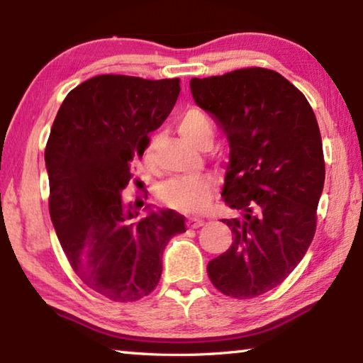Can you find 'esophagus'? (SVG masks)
Wrapping results in <instances>:
<instances>
[{"label":"esophagus","mask_w":363,"mask_h":363,"mask_svg":"<svg viewBox=\"0 0 363 363\" xmlns=\"http://www.w3.org/2000/svg\"><path fill=\"white\" fill-rule=\"evenodd\" d=\"M205 220L201 218H189L187 219V225L190 227V229H199L200 225H203Z\"/></svg>","instance_id":"1"}]
</instances>
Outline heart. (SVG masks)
<instances>
[{"label":"heart","mask_w":363,"mask_h":363,"mask_svg":"<svg viewBox=\"0 0 363 363\" xmlns=\"http://www.w3.org/2000/svg\"><path fill=\"white\" fill-rule=\"evenodd\" d=\"M177 128L184 138L190 143L205 149L211 144L213 123L203 110L190 107L182 112L177 120ZM162 133L152 134L144 149V158L152 162L155 157ZM214 192H216V177L211 174L181 176L169 179L158 187V199L164 206L181 213H200L210 205Z\"/></svg>","instance_id":"heart-1"}]
</instances>
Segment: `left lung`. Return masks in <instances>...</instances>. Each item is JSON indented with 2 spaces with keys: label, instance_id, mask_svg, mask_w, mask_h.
I'll use <instances>...</instances> for the list:
<instances>
[{
  "label": "left lung",
  "instance_id": "1",
  "mask_svg": "<svg viewBox=\"0 0 363 363\" xmlns=\"http://www.w3.org/2000/svg\"><path fill=\"white\" fill-rule=\"evenodd\" d=\"M196 106L230 145L223 199L232 245L208 262L220 293L248 299L280 285L314 238L325 182L320 130L304 94L280 73L250 67L190 79Z\"/></svg>",
  "mask_w": 363,
  "mask_h": 363
}]
</instances>
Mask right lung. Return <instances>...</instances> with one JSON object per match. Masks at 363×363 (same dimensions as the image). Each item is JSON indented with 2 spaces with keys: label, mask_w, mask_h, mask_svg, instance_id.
<instances>
[{
  "label": "right lung",
  "mask_w": 363,
  "mask_h": 363,
  "mask_svg": "<svg viewBox=\"0 0 363 363\" xmlns=\"http://www.w3.org/2000/svg\"><path fill=\"white\" fill-rule=\"evenodd\" d=\"M179 91V78L93 77L67 94L49 134V214L60 247L79 280L115 303L155 290L164 247L186 232L174 210L138 218L121 199L133 160L144 155Z\"/></svg>",
  "instance_id": "add662e5"
}]
</instances>
